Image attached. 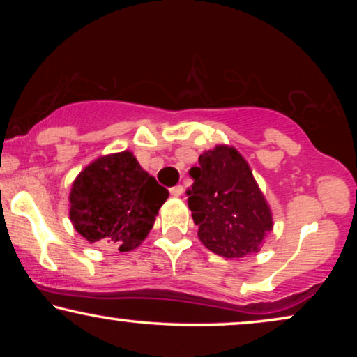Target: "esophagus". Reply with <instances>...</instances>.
<instances>
[{
  "label": "esophagus",
  "mask_w": 357,
  "mask_h": 357,
  "mask_svg": "<svg viewBox=\"0 0 357 357\" xmlns=\"http://www.w3.org/2000/svg\"><path fill=\"white\" fill-rule=\"evenodd\" d=\"M169 192H170V195H172V197H180V195L183 193V187H182V185H175V187L169 188Z\"/></svg>",
  "instance_id": "1"
}]
</instances>
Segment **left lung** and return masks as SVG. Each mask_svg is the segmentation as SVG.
Listing matches in <instances>:
<instances>
[{
	"label": "left lung",
	"mask_w": 357,
	"mask_h": 357,
	"mask_svg": "<svg viewBox=\"0 0 357 357\" xmlns=\"http://www.w3.org/2000/svg\"><path fill=\"white\" fill-rule=\"evenodd\" d=\"M188 174L193 178L188 208L199 241L226 258L260 250L273 219L245 159L234 148L216 146L199 155Z\"/></svg>",
	"instance_id": "8db88e82"
}]
</instances>
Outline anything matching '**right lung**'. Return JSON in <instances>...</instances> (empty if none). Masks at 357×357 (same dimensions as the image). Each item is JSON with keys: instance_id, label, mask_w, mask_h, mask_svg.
<instances>
[{"instance_id": "right-lung-1", "label": "right lung", "mask_w": 357, "mask_h": 357, "mask_svg": "<svg viewBox=\"0 0 357 357\" xmlns=\"http://www.w3.org/2000/svg\"><path fill=\"white\" fill-rule=\"evenodd\" d=\"M169 197L128 151L99 158L77 175L70 193V218L91 243L130 252L148 237Z\"/></svg>"}]
</instances>
